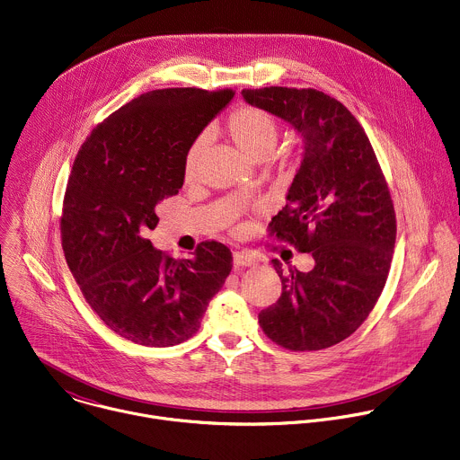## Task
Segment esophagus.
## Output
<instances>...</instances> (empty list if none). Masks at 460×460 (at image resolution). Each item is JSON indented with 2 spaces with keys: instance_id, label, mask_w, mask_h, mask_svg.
<instances>
[{
  "instance_id": "34e87169",
  "label": "esophagus",
  "mask_w": 460,
  "mask_h": 460,
  "mask_svg": "<svg viewBox=\"0 0 460 460\" xmlns=\"http://www.w3.org/2000/svg\"><path fill=\"white\" fill-rule=\"evenodd\" d=\"M233 261L236 267H254L256 265V258L245 251H234Z\"/></svg>"
}]
</instances>
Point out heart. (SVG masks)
<instances>
[{
  "instance_id": "heart-1",
  "label": "heart",
  "mask_w": 460,
  "mask_h": 460,
  "mask_svg": "<svg viewBox=\"0 0 460 460\" xmlns=\"http://www.w3.org/2000/svg\"><path fill=\"white\" fill-rule=\"evenodd\" d=\"M227 130L236 146L251 159H265L279 139V125L276 118L258 107H242L234 111L227 121ZM204 137H197L184 155L182 172L186 179H191L197 172L202 154Z\"/></svg>"
}]
</instances>
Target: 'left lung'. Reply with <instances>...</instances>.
<instances>
[{
    "mask_svg": "<svg viewBox=\"0 0 460 460\" xmlns=\"http://www.w3.org/2000/svg\"><path fill=\"white\" fill-rule=\"evenodd\" d=\"M242 94L303 136L301 166L269 236L315 260L310 272H283L272 260L283 292L258 321L285 349H326L360 328L385 287L396 243L391 191L366 130L339 100L312 87Z\"/></svg>",
    "mask_w": 460,
    "mask_h": 460,
    "instance_id": "8db88e82",
    "label": "left lung"
}]
</instances>
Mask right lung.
Listing matches in <instances>:
<instances>
[{
    "instance_id": "obj_1",
    "label": "right lung",
    "mask_w": 460,
    "mask_h": 460,
    "mask_svg": "<svg viewBox=\"0 0 460 460\" xmlns=\"http://www.w3.org/2000/svg\"><path fill=\"white\" fill-rule=\"evenodd\" d=\"M233 96L143 93L98 123L75 157L60 217L64 256L93 312L134 344L168 348L193 337L233 269L220 242L175 260L146 238L159 222L155 206L182 188L186 150Z\"/></svg>"
}]
</instances>
